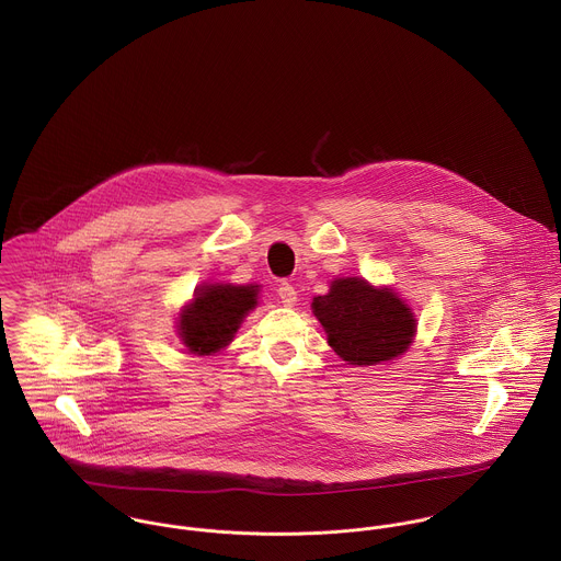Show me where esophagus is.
<instances>
[{"label": "esophagus", "mask_w": 561, "mask_h": 561, "mask_svg": "<svg viewBox=\"0 0 561 561\" xmlns=\"http://www.w3.org/2000/svg\"><path fill=\"white\" fill-rule=\"evenodd\" d=\"M278 298H280V302H283L285 307H294L296 300H298V291H296L289 283H283V285L278 287Z\"/></svg>", "instance_id": "esophagus-1"}]
</instances>
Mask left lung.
Here are the masks:
<instances>
[{"label": "left lung", "instance_id": "1", "mask_svg": "<svg viewBox=\"0 0 561 561\" xmlns=\"http://www.w3.org/2000/svg\"><path fill=\"white\" fill-rule=\"evenodd\" d=\"M313 316L325 330L328 345L347 365H380L400 358L416 334V316L391 287L345 276L313 298Z\"/></svg>", "mask_w": 561, "mask_h": 561}]
</instances>
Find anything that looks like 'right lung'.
Here are the masks:
<instances>
[{
    "mask_svg": "<svg viewBox=\"0 0 561 561\" xmlns=\"http://www.w3.org/2000/svg\"><path fill=\"white\" fill-rule=\"evenodd\" d=\"M259 305V285L203 283L176 318V334L187 352L211 356L238 334L243 318Z\"/></svg>",
    "mask_w": 561,
    "mask_h": 561,
    "instance_id": "obj_1",
    "label": "right lung"
}]
</instances>
